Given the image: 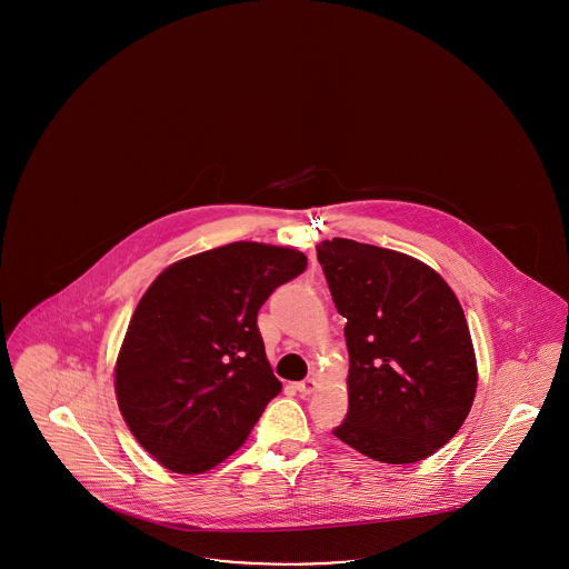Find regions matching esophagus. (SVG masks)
I'll use <instances>...</instances> for the list:
<instances>
[{
	"instance_id": "1",
	"label": "esophagus",
	"mask_w": 569,
	"mask_h": 569,
	"mask_svg": "<svg viewBox=\"0 0 569 569\" xmlns=\"http://www.w3.org/2000/svg\"><path fill=\"white\" fill-rule=\"evenodd\" d=\"M316 388H318V379L316 378L302 379L297 383V390L300 395H311V392H316Z\"/></svg>"
}]
</instances>
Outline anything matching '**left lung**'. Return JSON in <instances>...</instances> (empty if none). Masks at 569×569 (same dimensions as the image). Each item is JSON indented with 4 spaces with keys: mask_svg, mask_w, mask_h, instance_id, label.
I'll return each mask as SVG.
<instances>
[{
    "mask_svg": "<svg viewBox=\"0 0 569 569\" xmlns=\"http://www.w3.org/2000/svg\"><path fill=\"white\" fill-rule=\"evenodd\" d=\"M316 251L348 320L350 407L332 433L390 465L431 457L459 433L478 386L459 298L439 272L392 249L332 239Z\"/></svg>",
    "mask_w": 569,
    "mask_h": 569,
    "instance_id": "8db88e82",
    "label": "left lung"
}]
</instances>
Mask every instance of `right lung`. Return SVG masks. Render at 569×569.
Segmentation results:
<instances>
[{
	"mask_svg": "<svg viewBox=\"0 0 569 569\" xmlns=\"http://www.w3.org/2000/svg\"><path fill=\"white\" fill-rule=\"evenodd\" d=\"M307 256L237 241L170 264L142 295L114 365V392L136 441L174 473H202L237 452L281 392L258 311Z\"/></svg>",
	"mask_w": 569,
	"mask_h": 569,
	"instance_id": "1",
	"label": "right lung"
}]
</instances>
